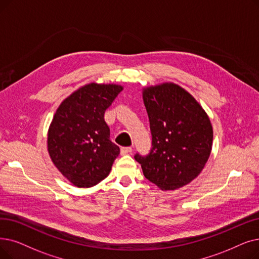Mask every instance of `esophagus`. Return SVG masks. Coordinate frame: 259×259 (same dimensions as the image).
Here are the masks:
<instances>
[{
	"label": "esophagus",
	"mask_w": 259,
	"mask_h": 259,
	"mask_svg": "<svg viewBox=\"0 0 259 259\" xmlns=\"http://www.w3.org/2000/svg\"><path fill=\"white\" fill-rule=\"evenodd\" d=\"M131 152H132V148L131 147H122V148H120V154L121 155L130 154Z\"/></svg>",
	"instance_id": "34e87169"
}]
</instances>
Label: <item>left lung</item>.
<instances>
[{"instance_id": "obj_1", "label": "left lung", "mask_w": 259, "mask_h": 259, "mask_svg": "<svg viewBox=\"0 0 259 259\" xmlns=\"http://www.w3.org/2000/svg\"><path fill=\"white\" fill-rule=\"evenodd\" d=\"M143 100L152 136V149L136 154L146 179L161 190H176L203 169L212 146V126L204 109L174 82L146 87Z\"/></svg>"}]
</instances>
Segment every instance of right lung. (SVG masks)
Wrapping results in <instances>:
<instances>
[{
	"label": "right lung",
	"instance_id": "add662e5",
	"mask_svg": "<svg viewBox=\"0 0 259 259\" xmlns=\"http://www.w3.org/2000/svg\"><path fill=\"white\" fill-rule=\"evenodd\" d=\"M123 88L84 84L58 107L48 132V151L55 167L77 187H92L111 171L119 148L110 141L105 111Z\"/></svg>",
	"mask_w": 259,
	"mask_h": 259
}]
</instances>
